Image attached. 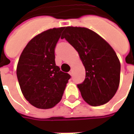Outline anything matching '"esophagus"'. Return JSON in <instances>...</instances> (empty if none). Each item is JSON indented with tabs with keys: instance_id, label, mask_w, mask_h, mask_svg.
Returning <instances> with one entry per match:
<instances>
[{
	"instance_id": "esophagus-1",
	"label": "esophagus",
	"mask_w": 134,
	"mask_h": 134,
	"mask_svg": "<svg viewBox=\"0 0 134 134\" xmlns=\"http://www.w3.org/2000/svg\"><path fill=\"white\" fill-rule=\"evenodd\" d=\"M69 74H70V75H72V70H70V72H69Z\"/></svg>"
}]
</instances>
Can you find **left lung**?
I'll return each mask as SVG.
<instances>
[{
  "instance_id": "left-lung-1",
  "label": "left lung",
  "mask_w": 134,
  "mask_h": 134,
  "mask_svg": "<svg viewBox=\"0 0 134 134\" xmlns=\"http://www.w3.org/2000/svg\"><path fill=\"white\" fill-rule=\"evenodd\" d=\"M61 38L77 51L85 68V79L77 85L82 98L92 106L108 103L115 96L120 82L121 64L115 51L87 28L66 27Z\"/></svg>"
}]
</instances>
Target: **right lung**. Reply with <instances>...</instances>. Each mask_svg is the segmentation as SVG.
<instances>
[{
  "label": "right lung",
  "mask_w": 134,
  "mask_h": 134,
  "mask_svg": "<svg viewBox=\"0 0 134 134\" xmlns=\"http://www.w3.org/2000/svg\"><path fill=\"white\" fill-rule=\"evenodd\" d=\"M64 29L54 28L36 36L20 56L16 70L19 85L25 98L36 108L56 105L71 77L55 64L54 49Z\"/></svg>",
  "instance_id": "obj_1"
}]
</instances>
